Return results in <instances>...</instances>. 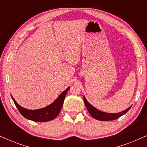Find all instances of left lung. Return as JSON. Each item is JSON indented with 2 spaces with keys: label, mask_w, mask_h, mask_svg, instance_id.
<instances>
[{
  "label": "left lung",
  "mask_w": 147,
  "mask_h": 147,
  "mask_svg": "<svg viewBox=\"0 0 147 147\" xmlns=\"http://www.w3.org/2000/svg\"><path fill=\"white\" fill-rule=\"evenodd\" d=\"M84 101L86 108H87L88 111L89 112L90 115H91L94 118H95L96 120H100V121H108V120H114L117 119V118L120 117V116L124 115V114H126V112L130 110V108H131L132 106H130L129 108L124 110V111L118 112V113H107V112L100 111V110H98L97 108H94L93 106L91 105V104L87 101L85 96H84Z\"/></svg>",
  "instance_id": "1"
}]
</instances>
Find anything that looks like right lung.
I'll return each mask as SVG.
<instances>
[{
  "label": "right lung",
  "mask_w": 147,
  "mask_h": 147,
  "mask_svg": "<svg viewBox=\"0 0 147 147\" xmlns=\"http://www.w3.org/2000/svg\"><path fill=\"white\" fill-rule=\"evenodd\" d=\"M69 88L70 87H68L64 90L53 103L41 109L28 110L27 108H23L15 101L13 96H11V97L20 113L27 119L35 122H47L55 119L59 114L63 106L66 94L67 93Z\"/></svg>",
  "instance_id": "add662e5"
}]
</instances>
